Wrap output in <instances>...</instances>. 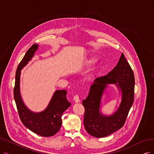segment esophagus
<instances>
[{
    "label": "esophagus",
    "instance_id": "34e87169",
    "mask_svg": "<svg viewBox=\"0 0 154 154\" xmlns=\"http://www.w3.org/2000/svg\"><path fill=\"white\" fill-rule=\"evenodd\" d=\"M74 100H75V102H76V103H78V102H80L79 96L78 95H76L74 96Z\"/></svg>",
    "mask_w": 154,
    "mask_h": 154
}]
</instances>
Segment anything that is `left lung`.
Instances as JSON below:
<instances>
[{
  "instance_id": "left-lung-1",
  "label": "left lung",
  "mask_w": 154,
  "mask_h": 154,
  "mask_svg": "<svg viewBox=\"0 0 154 154\" xmlns=\"http://www.w3.org/2000/svg\"><path fill=\"white\" fill-rule=\"evenodd\" d=\"M107 84H116L122 95L119 109L108 116L100 111L101 99ZM134 90V73L122 53L118 64L111 71L94 79L88 97L82 101L85 110L83 122L86 131L94 137L102 138L121 128L133 103Z\"/></svg>"
}]
</instances>
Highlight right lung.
Instances as JSON below:
<instances>
[{
    "label": "right lung",
    "instance_id": "obj_1",
    "mask_svg": "<svg viewBox=\"0 0 154 154\" xmlns=\"http://www.w3.org/2000/svg\"><path fill=\"white\" fill-rule=\"evenodd\" d=\"M38 45L31 47L17 66L15 76L14 98L21 121L29 130L40 136L48 137L54 136L62 125L61 116L71 106L67 100V91L65 90H57L49 102L47 108L41 112H34L29 110L24 103L20 94L21 70L33 57Z\"/></svg>",
    "mask_w": 154,
    "mask_h": 154
}]
</instances>
